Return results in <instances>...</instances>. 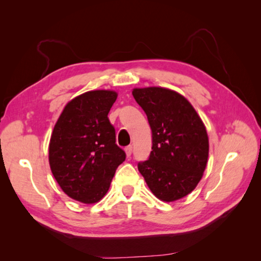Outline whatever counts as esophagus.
<instances>
[{"label":"esophagus","instance_id":"34e87169","mask_svg":"<svg viewBox=\"0 0 261 261\" xmlns=\"http://www.w3.org/2000/svg\"><path fill=\"white\" fill-rule=\"evenodd\" d=\"M125 153H126V156L127 157H130L131 156V153H132V146H127V147H125Z\"/></svg>","mask_w":261,"mask_h":261}]
</instances>
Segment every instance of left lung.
Returning <instances> with one entry per match:
<instances>
[{"label": "left lung", "instance_id": "obj_1", "mask_svg": "<svg viewBox=\"0 0 261 261\" xmlns=\"http://www.w3.org/2000/svg\"><path fill=\"white\" fill-rule=\"evenodd\" d=\"M137 103L152 131V151L138 163L153 195L173 202L188 195L201 180L208 157L203 122L187 99L163 87L135 88Z\"/></svg>", "mask_w": 261, "mask_h": 261}]
</instances>
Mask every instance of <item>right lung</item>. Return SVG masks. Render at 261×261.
<instances>
[{
  "mask_svg": "<svg viewBox=\"0 0 261 261\" xmlns=\"http://www.w3.org/2000/svg\"><path fill=\"white\" fill-rule=\"evenodd\" d=\"M116 96L103 90L82 94L66 105L54 127L49 164L62 190L76 201L98 202L125 160L108 118Z\"/></svg>",
  "mask_w": 261,
  "mask_h": 261,
  "instance_id": "right-lung-1",
  "label": "right lung"
}]
</instances>
